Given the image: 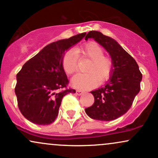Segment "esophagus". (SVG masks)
Instances as JSON below:
<instances>
[{
    "instance_id": "obj_1",
    "label": "esophagus",
    "mask_w": 158,
    "mask_h": 158,
    "mask_svg": "<svg viewBox=\"0 0 158 158\" xmlns=\"http://www.w3.org/2000/svg\"><path fill=\"white\" fill-rule=\"evenodd\" d=\"M82 94H83V92L81 91V90H76V94H77V95H78V96H80Z\"/></svg>"
}]
</instances>
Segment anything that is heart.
<instances>
[{
    "instance_id": "b5f03b06",
    "label": "heart",
    "mask_w": 158,
    "mask_h": 158,
    "mask_svg": "<svg viewBox=\"0 0 158 158\" xmlns=\"http://www.w3.org/2000/svg\"><path fill=\"white\" fill-rule=\"evenodd\" d=\"M78 58L89 59L90 63L85 71L87 73L77 74L71 80V84L79 89L92 88L99 83L109 79L114 68V62L109 56L104 55V50L97 43L88 42L77 47L73 50L65 52L61 65L64 73L71 75L75 73L78 67Z\"/></svg>"
}]
</instances>
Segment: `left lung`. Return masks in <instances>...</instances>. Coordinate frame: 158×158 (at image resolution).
<instances>
[{"label": "left lung", "mask_w": 158, "mask_h": 158, "mask_svg": "<svg viewBox=\"0 0 158 158\" xmlns=\"http://www.w3.org/2000/svg\"><path fill=\"white\" fill-rule=\"evenodd\" d=\"M88 38H93L109 52L114 68L110 81L102 88L90 92L94 102L85 108V113L97 120H114L130 109L140 90L142 73L134 58L115 40L98 31H90L85 40Z\"/></svg>", "instance_id": "1"}]
</instances>
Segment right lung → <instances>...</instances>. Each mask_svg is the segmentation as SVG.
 <instances>
[{
  "label": "right lung",
  "mask_w": 158,
  "mask_h": 158,
  "mask_svg": "<svg viewBox=\"0 0 158 158\" xmlns=\"http://www.w3.org/2000/svg\"><path fill=\"white\" fill-rule=\"evenodd\" d=\"M85 34L47 45L17 73L15 92L18 106L29 121L37 125L51 124L57 117L62 98L76 93L68 88L69 81L61 61L65 50L80 41Z\"/></svg>",
  "instance_id": "add662e5"
}]
</instances>
